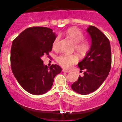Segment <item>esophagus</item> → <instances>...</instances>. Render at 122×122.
<instances>
[{
  "instance_id": "34e87169",
  "label": "esophagus",
  "mask_w": 122,
  "mask_h": 122,
  "mask_svg": "<svg viewBox=\"0 0 122 122\" xmlns=\"http://www.w3.org/2000/svg\"><path fill=\"white\" fill-rule=\"evenodd\" d=\"M62 72H65V73H69L71 72L70 71H68V70H65V69H63L62 70Z\"/></svg>"
}]
</instances>
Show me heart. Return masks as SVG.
Masks as SVG:
<instances>
[{
  "label": "heart",
  "mask_w": 122,
  "mask_h": 122,
  "mask_svg": "<svg viewBox=\"0 0 122 122\" xmlns=\"http://www.w3.org/2000/svg\"><path fill=\"white\" fill-rule=\"evenodd\" d=\"M65 34L75 43V49L79 54L84 56L90 49V44L86 41H84V35L77 27H73L66 30ZM60 38L57 36L53 42L52 47L54 50L58 47V43ZM57 62L62 68L69 69L73 65L78 61V57L76 54H62L57 57Z\"/></svg>",
  "instance_id": "1"
}]
</instances>
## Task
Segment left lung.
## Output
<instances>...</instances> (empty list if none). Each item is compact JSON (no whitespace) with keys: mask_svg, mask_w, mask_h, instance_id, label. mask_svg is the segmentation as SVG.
Here are the masks:
<instances>
[{"mask_svg":"<svg viewBox=\"0 0 122 122\" xmlns=\"http://www.w3.org/2000/svg\"><path fill=\"white\" fill-rule=\"evenodd\" d=\"M87 32L92 40L90 50L86 56L78 64L83 77L71 85L74 91L81 95H87L100 86L108 75L111 66V50L110 41L95 26H89Z\"/></svg>","mask_w":122,"mask_h":122,"instance_id":"1","label":"left lung"}]
</instances>
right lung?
I'll use <instances>...</instances> for the list:
<instances>
[{"label": "right lung", "instance_id": "1", "mask_svg": "<svg viewBox=\"0 0 122 122\" xmlns=\"http://www.w3.org/2000/svg\"><path fill=\"white\" fill-rule=\"evenodd\" d=\"M56 37L53 30L45 27H29L22 31L12 43L11 66L15 77L26 91L35 95L45 93L51 89L61 67L43 65V55L49 57Z\"/></svg>", "mask_w": 122, "mask_h": 122}]
</instances>
